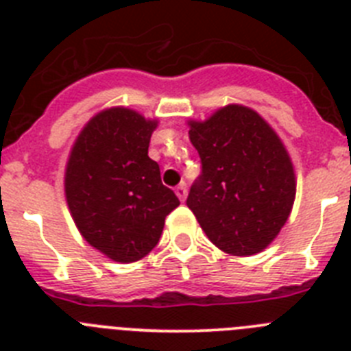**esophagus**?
<instances>
[{"label":"esophagus","instance_id":"esophagus-1","mask_svg":"<svg viewBox=\"0 0 351 351\" xmlns=\"http://www.w3.org/2000/svg\"><path fill=\"white\" fill-rule=\"evenodd\" d=\"M176 195H178L179 200H181V202H184V200H186V195H188V188H186L184 182H182V184H179L178 188H176Z\"/></svg>","mask_w":351,"mask_h":351}]
</instances>
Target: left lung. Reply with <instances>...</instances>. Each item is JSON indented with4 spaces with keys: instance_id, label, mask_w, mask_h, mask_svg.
I'll return each mask as SVG.
<instances>
[{
    "instance_id": "obj_1",
    "label": "left lung",
    "mask_w": 351,
    "mask_h": 351,
    "mask_svg": "<svg viewBox=\"0 0 351 351\" xmlns=\"http://www.w3.org/2000/svg\"><path fill=\"white\" fill-rule=\"evenodd\" d=\"M202 161L186 206L214 246L235 256L260 253L280 234L295 200V173L283 142L251 108L226 105L190 121Z\"/></svg>"
}]
</instances>
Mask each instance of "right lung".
Returning a JSON list of instances; mask_svg holds the SVG:
<instances>
[{"label": "right lung", "mask_w": 351, "mask_h": 351, "mask_svg": "<svg viewBox=\"0 0 351 351\" xmlns=\"http://www.w3.org/2000/svg\"><path fill=\"white\" fill-rule=\"evenodd\" d=\"M158 121L125 107L96 114L77 137L64 173L71 218L82 237L114 262L144 258L179 198L147 156Z\"/></svg>", "instance_id": "right-lung-1"}]
</instances>
